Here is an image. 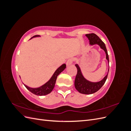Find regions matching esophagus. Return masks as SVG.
<instances>
[{
  "label": "esophagus",
  "instance_id": "1",
  "mask_svg": "<svg viewBox=\"0 0 131 131\" xmlns=\"http://www.w3.org/2000/svg\"><path fill=\"white\" fill-rule=\"evenodd\" d=\"M73 62V59L72 58H69L68 60H67V62H66L67 66H69L70 64H72Z\"/></svg>",
  "mask_w": 131,
  "mask_h": 131
}]
</instances>
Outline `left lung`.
<instances>
[{
  "mask_svg": "<svg viewBox=\"0 0 131 131\" xmlns=\"http://www.w3.org/2000/svg\"><path fill=\"white\" fill-rule=\"evenodd\" d=\"M86 36L88 38L91 45L98 44L100 46L102 49L104 50L106 53V58L109 62V61L108 51H107L106 46L104 42L94 33L87 34H86ZM75 66L77 67L78 72L75 79V88L80 93L85 94H90L94 93L100 90L103 86V85L104 84L107 77H108V74L101 81L97 82H92L88 81L84 78L81 72L80 69L78 64H75Z\"/></svg>",
  "mask_w": 131,
  "mask_h": 131,
  "instance_id": "obj_1",
  "label": "left lung"
}]
</instances>
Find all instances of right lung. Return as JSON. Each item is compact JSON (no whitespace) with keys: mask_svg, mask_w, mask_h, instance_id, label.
<instances>
[{"mask_svg":"<svg viewBox=\"0 0 131 131\" xmlns=\"http://www.w3.org/2000/svg\"><path fill=\"white\" fill-rule=\"evenodd\" d=\"M39 36V35H34L33 37ZM66 68V65L65 64H63L60 67H59V68L56 70V72H54V73L52 75V77H51L50 80L48 82H46L45 84L40 87V88H30L29 87H28L26 85H25V86L31 93H33L34 94H36L37 96H44V95H46L50 93L51 91H52L54 87V85L55 83H56L57 76L62 72V71L64 70Z\"/></svg>","mask_w":131,"mask_h":131,"instance_id":"1","label":"right lung"}]
</instances>
